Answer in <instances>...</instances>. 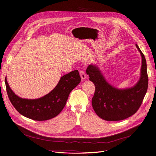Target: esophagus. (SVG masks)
I'll list each match as a JSON object with an SVG mask.
<instances>
[{
    "label": "esophagus",
    "instance_id": "1",
    "mask_svg": "<svg viewBox=\"0 0 156 156\" xmlns=\"http://www.w3.org/2000/svg\"><path fill=\"white\" fill-rule=\"evenodd\" d=\"M79 73H80V77H81V79H82L83 80H84V79H86V73H84V71H83V70H80Z\"/></svg>",
    "mask_w": 156,
    "mask_h": 156
}]
</instances>
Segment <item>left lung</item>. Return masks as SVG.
Instances as JSON below:
<instances>
[{
	"instance_id": "1",
	"label": "left lung",
	"mask_w": 156,
	"mask_h": 156,
	"mask_svg": "<svg viewBox=\"0 0 156 156\" xmlns=\"http://www.w3.org/2000/svg\"><path fill=\"white\" fill-rule=\"evenodd\" d=\"M136 46L141 56V67L140 79L133 87L117 88L108 83L98 66L91 64L87 68L86 73L95 86L92 106L96 114L104 120L119 121L133 115L146 94L148 84L146 59L138 45Z\"/></svg>"
}]
</instances>
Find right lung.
I'll list each match as a JSON object with an SVG mask.
<instances>
[{
    "label": "right lung",
    "instance_id": "obj_1",
    "mask_svg": "<svg viewBox=\"0 0 156 156\" xmlns=\"http://www.w3.org/2000/svg\"><path fill=\"white\" fill-rule=\"evenodd\" d=\"M80 82L78 70L62 76L56 86L48 94L36 99L23 98L11 89L5 78L9 101L22 115L37 121H45L58 116L65 106L70 93Z\"/></svg>",
    "mask_w": 156,
    "mask_h": 156
}]
</instances>
